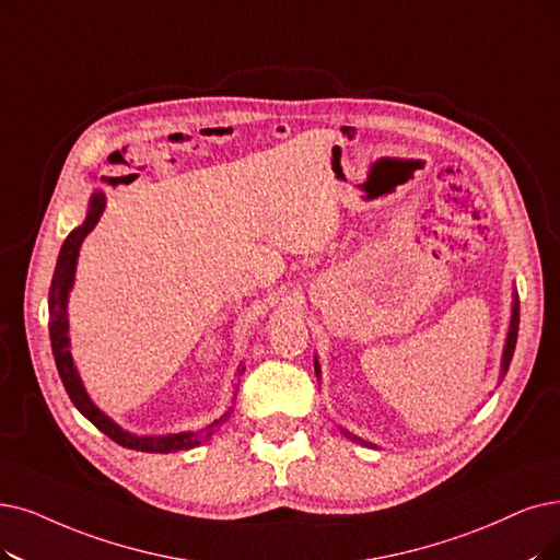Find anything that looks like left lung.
<instances>
[{"mask_svg":"<svg viewBox=\"0 0 560 560\" xmlns=\"http://www.w3.org/2000/svg\"><path fill=\"white\" fill-rule=\"evenodd\" d=\"M517 332H520V299L514 296V305H512V322H510V332H508V342H505V351H503V370H501V376H505V372H508V368H510L512 353H514V345H517ZM315 370H317V376H319V365H317V363H315ZM342 434H345L347 439L355 441V443L370 445V448H374L372 443L363 441L361 436H355V434H351V432H347V430H342Z\"/></svg>","mask_w":560,"mask_h":560,"instance_id":"8db88e82","label":"left lung"}]
</instances>
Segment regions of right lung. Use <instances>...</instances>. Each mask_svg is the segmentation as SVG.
Returning <instances> with one entry per match:
<instances>
[{
	"label": "right lung",
	"instance_id": "1",
	"mask_svg": "<svg viewBox=\"0 0 560 560\" xmlns=\"http://www.w3.org/2000/svg\"><path fill=\"white\" fill-rule=\"evenodd\" d=\"M105 207L103 195H94L92 205H89V213L86 220L82 222L80 228H75L69 236H66L61 250H59V259L55 266V276H52V284H50V342H52V353H55V363L61 376V384L69 393L71 401L78 407V411L92 420L96 428L107 434L112 441L124 445V448L130 451H142V453H178V451H188L195 448L199 441H205L209 436H213V432H218V428H222V422L230 418V413L234 409H230L228 413H222L218 420H213L211 424H207L205 430L199 432H182V434H170V436H136L130 432H124L119 424L112 422L103 411H98L94 407V401L89 399V395L82 388V382L78 376V370L73 368V358L69 351V322H66V299H69V289L73 287V278H75V261H78V253H80V243L84 241V236L94 230V225L98 222L101 213ZM243 372V370H241Z\"/></svg>",
	"mask_w": 560,
	"mask_h": 560
}]
</instances>
